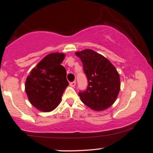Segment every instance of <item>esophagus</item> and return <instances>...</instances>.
Wrapping results in <instances>:
<instances>
[{
  "label": "esophagus",
  "instance_id": "esophagus-1",
  "mask_svg": "<svg viewBox=\"0 0 153 153\" xmlns=\"http://www.w3.org/2000/svg\"><path fill=\"white\" fill-rule=\"evenodd\" d=\"M75 84H76V82H75V81L70 82V85H71V86L73 87V88H74L75 86Z\"/></svg>",
  "mask_w": 153,
  "mask_h": 153
}]
</instances>
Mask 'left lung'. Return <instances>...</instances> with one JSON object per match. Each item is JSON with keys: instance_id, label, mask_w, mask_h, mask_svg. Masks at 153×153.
Masks as SVG:
<instances>
[{"instance_id": "obj_1", "label": "left lung", "mask_w": 153, "mask_h": 153, "mask_svg": "<svg viewBox=\"0 0 153 153\" xmlns=\"http://www.w3.org/2000/svg\"><path fill=\"white\" fill-rule=\"evenodd\" d=\"M81 59L88 85L78 94L82 103L91 109L101 111L109 108L120 91V78L115 67L108 59L92 50L75 52Z\"/></svg>"}]
</instances>
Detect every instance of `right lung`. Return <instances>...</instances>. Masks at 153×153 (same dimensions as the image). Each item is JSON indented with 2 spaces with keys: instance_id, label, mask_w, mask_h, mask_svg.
Returning <instances> with one entry per match:
<instances>
[{
  "instance_id": "add662e5",
  "label": "right lung",
  "mask_w": 153,
  "mask_h": 153,
  "mask_svg": "<svg viewBox=\"0 0 153 153\" xmlns=\"http://www.w3.org/2000/svg\"><path fill=\"white\" fill-rule=\"evenodd\" d=\"M65 54L53 52L45 56L26 78L25 91L29 102L38 110L50 112L60 103L69 82L61 63Z\"/></svg>"
}]
</instances>
